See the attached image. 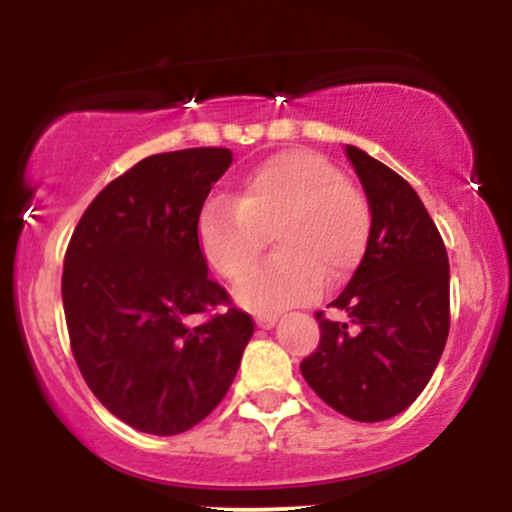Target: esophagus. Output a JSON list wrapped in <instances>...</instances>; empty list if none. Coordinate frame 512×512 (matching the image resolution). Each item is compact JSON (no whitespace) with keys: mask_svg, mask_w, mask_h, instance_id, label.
<instances>
[{"mask_svg":"<svg viewBox=\"0 0 512 512\" xmlns=\"http://www.w3.org/2000/svg\"><path fill=\"white\" fill-rule=\"evenodd\" d=\"M276 320H279V315H276V313H260V315H257V325L264 327V330L274 327Z\"/></svg>","mask_w":512,"mask_h":512,"instance_id":"34e87169","label":"esophagus"}]
</instances>
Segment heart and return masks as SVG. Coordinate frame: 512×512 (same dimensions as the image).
<instances>
[{
	"label": "heart",
	"mask_w": 512,
	"mask_h": 512,
	"mask_svg": "<svg viewBox=\"0 0 512 512\" xmlns=\"http://www.w3.org/2000/svg\"><path fill=\"white\" fill-rule=\"evenodd\" d=\"M370 211L342 170L313 151H281L252 168L236 197H211L197 221L204 260L238 281L273 233L279 253L238 286L252 310H279L313 298L325 279L351 274L368 243Z\"/></svg>",
	"instance_id": "heart-1"
}]
</instances>
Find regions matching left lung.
Returning a JSON list of instances; mask_svg holds the SVG:
<instances>
[{"label":"left lung","mask_w":512,"mask_h":512,"mask_svg":"<svg viewBox=\"0 0 512 512\" xmlns=\"http://www.w3.org/2000/svg\"><path fill=\"white\" fill-rule=\"evenodd\" d=\"M368 197L366 255L330 303L349 322H320L301 373L334 411L363 424L397 416L424 392L450 332V264L414 187L366 151L346 146Z\"/></svg>","instance_id":"8db88e82"}]
</instances>
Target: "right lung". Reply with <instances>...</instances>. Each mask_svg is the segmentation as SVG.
Instances as JSON below:
<instances>
[{
	"label": "right lung",
	"mask_w": 512,
	"mask_h": 512,
	"mask_svg": "<svg viewBox=\"0 0 512 512\" xmlns=\"http://www.w3.org/2000/svg\"><path fill=\"white\" fill-rule=\"evenodd\" d=\"M231 163L216 146L144 158L98 192L67 245L74 361L98 402L142 433L175 436L207 419L255 332L197 243L204 199Z\"/></svg>",
	"instance_id": "add662e5"
}]
</instances>
